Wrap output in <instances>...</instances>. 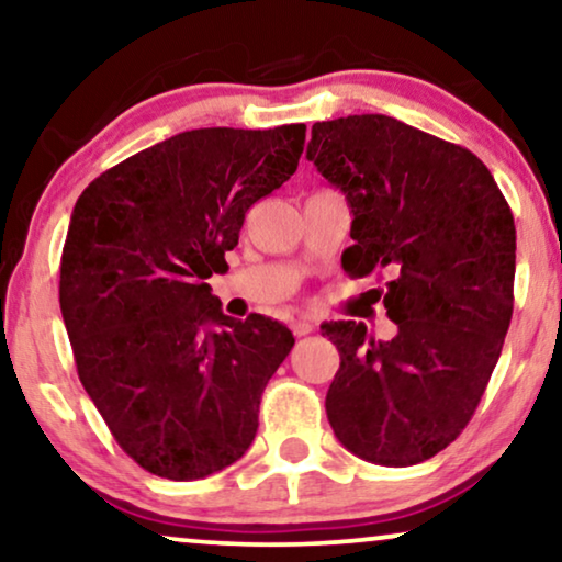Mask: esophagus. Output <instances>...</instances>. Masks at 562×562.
Segmentation results:
<instances>
[{
  "label": "esophagus",
  "mask_w": 562,
  "mask_h": 562,
  "mask_svg": "<svg viewBox=\"0 0 562 562\" xmlns=\"http://www.w3.org/2000/svg\"><path fill=\"white\" fill-rule=\"evenodd\" d=\"M314 329V325L306 317H299V319H294L291 322V333H294L296 337H304V335H310Z\"/></svg>",
  "instance_id": "esophagus-1"
}]
</instances>
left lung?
I'll return each mask as SVG.
<instances>
[{
  "mask_svg": "<svg viewBox=\"0 0 562 562\" xmlns=\"http://www.w3.org/2000/svg\"><path fill=\"white\" fill-rule=\"evenodd\" d=\"M306 158L348 199L342 268H389L396 325L325 322L340 352L325 409L352 456L406 468L448 448L471 422L512 322L517 229L494 176L471 150L386 114L314 122Z\"/></svg>",
  "mask_w": 562,
  "mask_h": 562,
  "instance_id": "1",
  "label": "left lung"
}]
</instances>
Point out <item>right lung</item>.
I'll return each instance as SVG.
<instances>
[{
  "mask_svg": "<svg viewBox=\"0 0 562 562\" xmlns=\"http://www.w3.org/2000/svg\"><path fill=\"white\" fill-rule=\"evenodd\" d=\"M304 133L189 130L104 171L74 206L58 294L76 371L153 475L206 479L258 432L294 335L263 314H222L206 279L227 271L245 212L294 176Z\"/></svg>",
  "mask_w": 562,
  "mask_h": 562,
  "instance_id": "right-lung-1",
  "label": "right lung"
}]
</instances>
